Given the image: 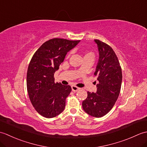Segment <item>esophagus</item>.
I'll use <instances>...</instances> for the list:
<instances>
[{"label":"esophagus","instance_id":"34e87169","mask_svg":"<svg viewBox=\"0 0 147 147\" xmlns=\"http://www.w3.org/2000/svg\"><path fill=\"white\" fill-rule=\"evenodd\" d=\"M71 88L73 92H78V90H80V88H78V87H77L76 86H72Z\"/></svg>","mask_w":147,"mask_h":147}]
</instances>
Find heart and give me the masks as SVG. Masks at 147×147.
<instances>
[{"instance_id": "1", "label": "heart", "mask_w": 147, "mask_h": 147, "mask_svg": "<svg viewBox=\"0 0 147 147\" xmlns=\"http://www.w3.org/2000/svg\"><path fill=\"white\" fill-rule=\"evenodd\" d=\"M85 56H89V57H94V54H93V53H92V52H88L87 54H86Z\"/></svg>"}]
</instances>
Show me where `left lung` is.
I'll use <instances>...</instances> for the list:
<instances>
[{
	"instance_id": "obj_1",
	"label": "left lung",
	"mask_w": 147,
	"mask_h": 147,
	"mask_svg": "<svg viewBox=\"0 0 147 147\" xmlns=\"http://www.w3.org/2000/svg\"><path fill=\"white\" fill-rule=\"evenodd\" d=\"M94 42L97 45L99 54L94 73L98 81L96 92H87L88 96L83 101L82 107L88 114L101 117L111 110L119 95L122 70L113 49L98 40H94Z\"/></svg>"
}]
</instances>
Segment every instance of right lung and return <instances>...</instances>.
Wrapping results in <instances>:
<instances>
[{"mask_svg":"<svg viewBox=\"0 0 147 147\" xmlns=\"http://www.w3.org/2000/svg\"><path fill=\"white\" fill-rule=\"evenodd\" d=\"M80 42L49 40L40 46L30 62L26 77L28 93L34 108L43 117H54L64 110L71 87L55 83L54 75L67 52Z\"/></svg>","mask_w":147,"mask_h":147,"instance_id":"add662e5","label":"right lung"}]
</instances>
